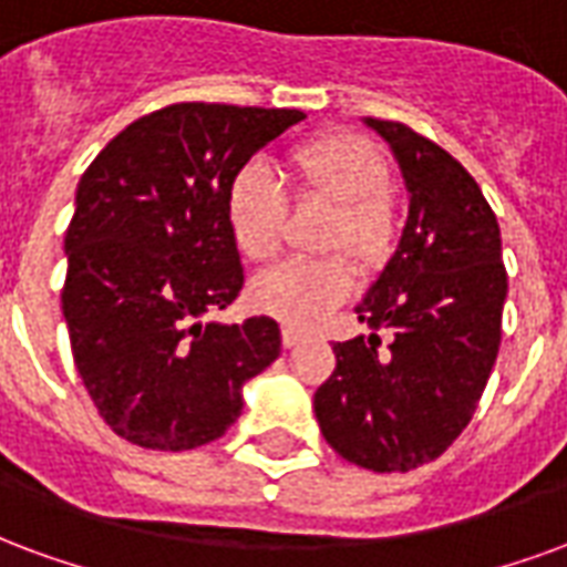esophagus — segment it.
<instances>
[{
	"instance_id": "1",
	"label": "esophagus",
	"mask_w": 567,
	"mask_h": 567,
	"mask_svg": "<svg viewBox=\"0 0 567 567\" xmlns=\"http://www.w3.org/2000/svg\"><path fill=\"white\" fill-rule=\"evenodd\" d=\"M280 341H284V347H296L301 341V332H299V329H292V326H284V332H280Z\"/></svg>"
}]
</instances>
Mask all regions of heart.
<instances>
[{"label":"heart","instance_id":"obj_1","mask_svg":"<svg viewBox=\"0 0 567 567\" xmlns=\"http://www.w3.org/2000/svg\"><path fill=\"white\" fill-rule=\"evenodd\" d=\"M301 202L332 205L320 235V250H347L365 271L390 262L399 238V214L386 193L390 163L378 144L357 132H329L292 147L287 156ZM289 202L266 165L247 163L226 187V226L238 254L266 262L287 233ZM357 268L344 254L287 259L256 275L247 299L259 313L289 326H317L350 299Z\"/></svg>","mask_w":567,"mask_h":567}]
</instances>
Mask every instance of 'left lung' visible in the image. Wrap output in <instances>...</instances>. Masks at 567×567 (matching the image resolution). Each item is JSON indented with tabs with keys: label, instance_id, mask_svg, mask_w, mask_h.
I'll use <instances>...</instances> for the list:
<instances>
[{
	"label": "left lung",
	"instance_id": "1",
	"mask_svg": "<svg viewBox=\"0 0 567 567\" xmlns=\"http://www.w3.org/2000/svg\"><path fill=\"white\" fill-rule=\"evenodd\" d=\"M402 165L411 208L357 317L374 332L334 344L332 378L313 392L334 453L369 471L437 458L477 411L502 344L507 271L489 202L465 165L395 120H365ZM378 328L393 341L379 350Z\"/></svg>",
	"mask_w": 567,
	"mask_h": 567
}]
</instances>
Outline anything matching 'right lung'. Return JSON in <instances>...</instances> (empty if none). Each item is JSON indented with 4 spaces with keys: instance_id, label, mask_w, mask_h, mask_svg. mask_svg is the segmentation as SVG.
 Masks as SVG:
<instances>
[{
    "instance_id": "obj_1",
    "label": "right lung",
    "mask_w": 567,
    "mask_h": 567,
    "mask_svg": "<svg viewBox=\"0 0 567 567\" xmlns=\"http://www.w3.org/2000/svg\"><path fill=\"white\" fill-rule=\"evenodd\" d=\"M299 120L181 102L130 123L81 177L63 317L99 416L130 444L177 453L217 441L241 416L244 383L280 357L271 317H205L244 287L226 187Z\"/></svg>"
}]
</instances>
